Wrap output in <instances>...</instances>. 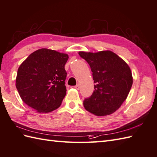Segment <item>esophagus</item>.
<instances>
[{
  "mask_svg": "<svg viewBox=\"0 0 157 157\" xmlns=\"http://www.w3.org/2000/svg\"><path fill=\"white\" fill-rule=\"evenodd\" d=\"M75 89H76V90H79V88H80V86H79V85L78 84H77V85H76L75 86Z\"/></svg>",
  "mask_w": 157,
  "mask_h": 157,
  "instance_id": "34e87169",
  "label": "esophagus"
}]
</instances>
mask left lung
<instances>
[{
	"label": "left lung",
	"instance_id": "1",
	"mask_svg": "<svg viewBox=\"0 0 157 157\" xmlns=\"http://www.w3.org/2000/svg\"><path fill=\"white\" fill-rule=\"evenodd\" d=\"M93 72L94 90L83 102L84 107L98 117L109 115L121 107L132 85V72L128 64L111 51L97 52L79 51Z\"/></svg>",
	"mask_w": 157,
	"mask_h": 157
}]
</instances>
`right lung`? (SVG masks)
I'll return each instance as SVG.
<instances>
[{"mask_svg":"<svg viewBox=\"0 0 157 157\" xmlns=\"http://www.w3.org/2000/svg\"><path fill=\"white\" fill-rule=\"evenodd\" d=\"M68 59L66 53L46 48L31 53L17 71L16 87L22 101L40 113L58 109L67 93Z\"/></svg>","mask_w":157,"mask_h":157,"instance_id":"add662e5","label":"right lung"}]
</instances>
